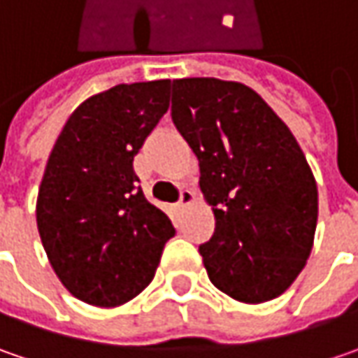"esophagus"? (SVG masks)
<instances>
[{
    "mask_svg": "<svg viewBox=\"0 0 358 358\" xmlns=\"http://www.w3.org/2000/svg\"><path fill=\"white\" fill-rule=\"evenodd\" d=\"M192 202H194V192H192V190H182V192H180V208H186V206H190Z\"/></svg>",
    "mask_w": 358,
    "mask_h": 358,
    "instance_id": "obj_1",
    "label": "esophagus"
}]
</instances>
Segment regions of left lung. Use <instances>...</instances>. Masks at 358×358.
Returning a JSON list of instances; mask_svg holds the SVG:
<instances>
[{
  "instance_id": "8db88e82",
  "label": "left lung",
  "mask_w": 358,
  "mask_h": 358,
  "mask_svg": "<svg viewBox=\"0 0 358 358\" xmlns=\"http://www.w3.org/2000/svg\"><path fill=\"white\" fill-rule=\"evenodd\" d=\"M172 120L216 218L200 246L210 282L246 304L280 296L310 257L319 218L296 138L252 87L218 78L174 80Z\"/></svg>"
}]
</instances>
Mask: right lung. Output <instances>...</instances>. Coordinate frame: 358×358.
<instances>
[{
    "mask_svg": "<svg viewBox=\"0 0 358 358\" xmlns=\"http://www.w3.org/2000/svg\"><path fill=\"white\" fill-rule=\"evenodd\" d=\"M170 84H120L82 101L45 164L39 238L62 285L87 304L112 308L138 296L176 234L134 172V156L170 106Z\"/></svg>",
    "mask_w": 358,
    "mask_h": 358,
    "instance_id": "obj_1",
    "label": "right lung"
}]
</instances>
